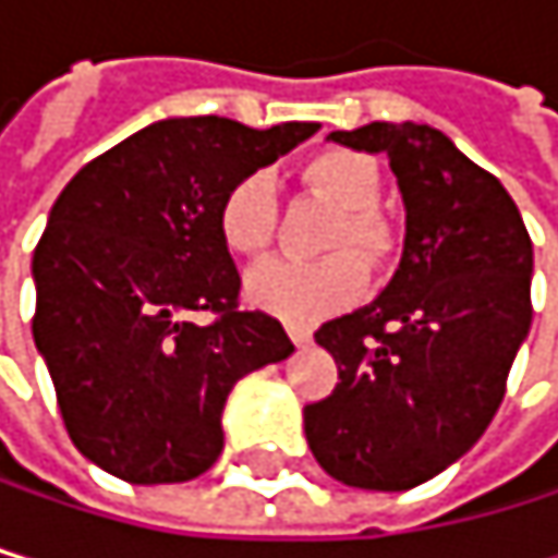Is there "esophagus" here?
<instances>
[{
    "mask_svg": "<svg viewBox=\"0 0 558 558\" xmlns=\"http://www.w3.org/2000/svg\"><path fill=\"white\" fill-rule=\"evenodd\" d=\"M288 335H291V341H294L298 348L311 344V331H307V328H301V325H288Z\"/></svg>",
    "mask_w": 558,
    "mask_h": 558,
    "instance_id": "obj_1",
    "label": "esophagus"
}]
</instances>
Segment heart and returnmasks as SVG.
<instances>
[{
  "label": "heart",
  "instance_id": "heart-1",
  "mask_svg": "<svg viewBox=\"0 0 558 558\" xmlns=\"http://www.w3.org/2000/svg\"><path fill=\"white\" fill-rule=\"evenodd\" d=\"M301 180L311 194L341 207L325 244L335 254L320 260H264L247 274L244 291L254 307L284 317L288 325H317L364 294L368 267L360 258L378 267L395 254L398 241L391 223L375 207L381 197V173L372 157L341 146L320 149L301 163ZM274 230V183L264 173H247L230 183L217 207L220 244L238 257H257L270 247ZM341 246H357L362 256L341 252Z\"/></svg>",
  "mask_w": 558,
  "mask_h": 558
}]
</instances>
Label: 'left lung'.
I'll return each instance as SVG.
<instances>
[{"mask_svg":"<svg viewBox=\"0 0 558 558\" xmlns=\"http://www.w3.org/2000/svg\"><path fill=\"white\" fill-rule=\"evenodd\" d=\"M328 140L388 157L404 247L372 304L317 328L338 385L304 409V435L331 478L404 492L459 462L499 412L532 325V241L506 186L435 126Z\"/></svg>","mask_w":558,"mask_h":558,"instance_id":"left-lung-1","label":"left lung"}]
</instances>
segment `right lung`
Wrapping results in <instances>:
<instances>
[{
	"mask_svg": "<svg viewBox=\"0 0 558 558\" xmlns=\"http://www.w3.org/2000/svg\"><path fill=\"white\" fill-rule=\"evenodd\" d=\"M314 133L157 120L52 204L33 254V341L73 445L102 472L133 485L204 475L223 452L230 388L294 351L281 320L238 311L241 274L217 207L230 183ZM204 310L218 314L207 326L193 317Z\"/></svg>",
	"mask_w": 558,
	"mask_h": 558,
	"instance_id": "1",
	"label": "right lung"
}]
</instances>
